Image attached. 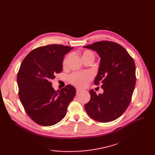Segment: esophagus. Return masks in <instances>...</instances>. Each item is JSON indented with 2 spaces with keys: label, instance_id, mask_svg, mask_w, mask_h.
<instances>
[{
  "label": "esophagus",
  "instance_id": "1",
  "mask_svg": "<svg viewBox=\"0 0 155 155\" xmlns=\"http://www.w3.org/2000/svg\"><path fill=\"white\" fill-rule=\"evenodd\" d=\"M82 91L81 90V89H79V88H77L76 89V92H77V94H79V92H81Z\"/></svg>",
  "mask_w": 155,
  "mask_h": 155
}]
</instances>
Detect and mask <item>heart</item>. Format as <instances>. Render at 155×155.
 Masks as SVG:
<instances>
[{
    "instance_id": "obj_1",
    "label": "heart",
    "mask_w": 155,
    "mask_h": 155,
    "mask_svg": "<svg viewBox=\"0 0 155 155\" xmlns=\"http://www.w3.org/2000/svg\"><path fill=\"white\" fill-rule=\"evenodd\" d=\"M70 55H67L63 59V66L64 68L67 67V62L70 58ZM81 58L83 60V61H85L88 59H91L94 61V54L91 51L88 50H85L82 52ZM92 74L88 71L74 72L72 74H70L68 78L70 83H72L74 86H76L78 87H85L89 81L92 80Z\"/></svg>"
}]
</instances>
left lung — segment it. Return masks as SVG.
Masks as SVG:
<instances>
[{"label": "left lung", "instance_id": "8db88e82", "mask_svg": "<svg viewBox=\"0 0 155 155\" xmlns=\"http://www.w3.org/2000/svg\"><path fill=\"white\" fill-rule=\"evenodd\" d=\"M96 50L101 58L94 85L101 84L104 93L97 95L91 90V100L85 109L89 116L105 123L124 114L132 99L136 83L133 58L122 46L109 41H101L84 46Z\"/></svg>", "mask_w": 155, "mask_h": 155}]
</instances>
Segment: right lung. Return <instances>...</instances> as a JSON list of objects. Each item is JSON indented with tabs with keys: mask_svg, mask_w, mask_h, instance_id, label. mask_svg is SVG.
I'll list each match as a JSON object with an SVG mask.
<instances>
[{
	"mask_svg": "<svg viewBox=\"0 0 155 155\" xmlns=\"http://www.w3.org/2000/svg\"><path fill=\"white\" fill-rule=\"evenodd\" d=\"M73 48L55 44L40 46L22 61L17 73L18 96L27 114L37 124L50 126L58 123L76 96L73 86L67 85L56 91L51 82L63 70L64 55Z\"/></svg>",
	"mask_w": 155,
	"mask_h": 155,
	"instance_id": "add662e5",
	"label": "right lung"
}]
</instances>
